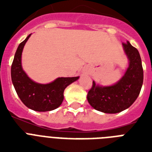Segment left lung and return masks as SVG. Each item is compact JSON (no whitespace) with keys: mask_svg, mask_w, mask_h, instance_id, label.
<instances>
[{"mask_svg":"<svg viewBox=\"0 0 152 152\" xmlns=\"http://www.w3.org/2000/svg\"><path fill=\"white\" fill-rule=\"evenodd\" d=\"M129 64L123 77L114 85L100 87L93 81L88 101L93 108L106 113H116L128 109L140 95L144 70L139 51L127 42L122 43Z\"/></svg>","mask_w":152,"mask_h":152,"instance_id":"obj_1","label":"left lung"}]
</instances>
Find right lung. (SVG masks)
<instances>
[{"label": "right lung", "instance_id": "obj_1", "mask_svg": "<svg viewBox=\"0 0 152 152\" xmlns=\"http://www.w3.org/2000/svg\"><path fill=\"white\" fill-rule=\"evenodd\" d=\"M31 34L19 45L11 68L12 81L23 103L28 108L39 112L50 111L61 106L67 86L77 80L76 77H59L53 82L41 84L31 80L23 70L21 56L23 49Z\"/></svg>", "mask_w": 152, "mask_h": 152}]
</instances>
